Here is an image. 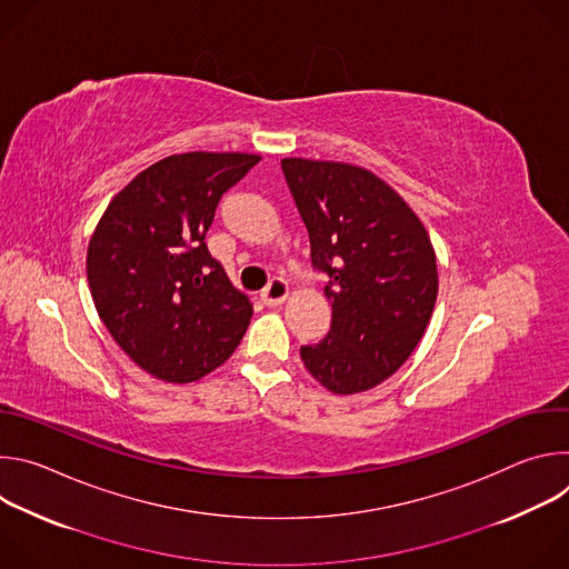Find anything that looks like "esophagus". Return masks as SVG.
<instances>
[{
  "instance_id": "esophagus-1",
  "label": "esophagus",
  "mask_w": 569,
  "mask_h": 569,
  "mask_svg": "<svg viewBox=\"0 0 569 569\" xmlns=\"http://www.w3.org/2000/svg\"><path fill=\"white\" fill-rule=\"evenodd\" d=\"M261 299L266 306H281L288 299V283L283 279H272L261 292Z\"/></svg>"
}]
</instances>
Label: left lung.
Wrapping results in <instances>:
<instances>
[{"instance_id": "8db88e82", "label": "left lung", "mask_w": 569, "mask_h": 569, "mask_svg": "<svg viewBox=\"0 0 569 569\" xmlns=\"http://www.w3.org/2000/svg\"><path fill=\"white\" fill-rule=\"evenodd\" d=\"M310 238L312 268L329 274L331 331L299 349L333 393L367 391L412 356L435 310L439 277L430 236L389 184L342 161L281 159Z\"/></svg>"}]
</instances>
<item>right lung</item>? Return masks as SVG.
<instances>
[{
    "label": "right lung",
    "instance_id": "1",
    "mask_svg": "<svg viewBox=\"0 0 569 569\" xmlns=\"http://www.w3.org/2000/svg\"><path fill=\"white\" fill-rule=\"evenodd\" d=\"M250 152H182L123 187L88 248V281L114 342L150 376L193 382L240 345L250 299L207 250L224 191L259 164Z\"/></svg>",
    "mask_w": 569,
    "mask_h": 569
}]
</instances>
